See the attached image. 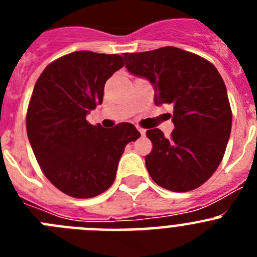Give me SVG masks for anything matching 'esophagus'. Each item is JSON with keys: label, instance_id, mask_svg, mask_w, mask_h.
<instances>
[{"label": "esophagus", "instance_id": "1", "mask_svg": "<svg viewBox=\"0 0 257 257\" xmlns=\"http://www.w3.org/2000/svg\"><path fill=\"white\" fill-rule=\"evenodd\" d=\"M136 128H138V131H139V133L142 134V136L145 135V130H144V128H142V127H140V126H136Z\"/></svg>", "mask_w": 257, "mask_h": 257}]
</instances>
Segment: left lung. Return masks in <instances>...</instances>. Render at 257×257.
<instances>
[{
  "instance_id": "left-lung-1",
  "label": "left lung",
  "mask_w": 257,
  "mask_h": 257,
  "mask_svg": "<svg viewBox=\"0 0 257 257\" xmlns=\"http://www.w3.org/2000/svg\"><path fill=\"white\" fill-rule=\"evenodd\" d=\"M127 70L153 85L154 103L172 104L174 131H147L153 144L145 157L151 178L171 192L201 187L216 171L231 130V109L225 83L212 63L166 46L123 54Z\"/></svg>"
}]
</instances>
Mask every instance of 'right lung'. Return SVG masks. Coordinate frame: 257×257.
Segmentation results:
<instances>
[{"instance_id":"1","label":"right lung","mask_w":257,"mask_h":257,"mask_svg":"<svg viewBox=\"0 0 257 257\" xmlns=\"http://www.w3.org/2000/svg\"><path fill=\"white\" fill-rule=\"evenodd\" d=\"M122 67L117 54L76 51L50 63L36 82L27 110L28 139L45 176L68 196L105 192L124 147L140 138L128 122L104 128L86 121L103 103L106 79Z\"/></svg>"}]
</instances>
